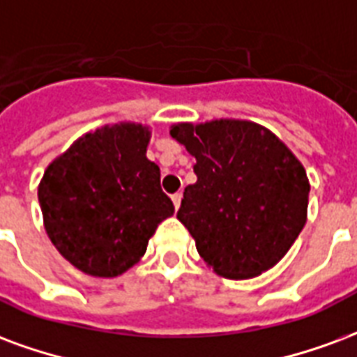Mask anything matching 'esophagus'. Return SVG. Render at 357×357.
I'll use <instances>...</instances> for the list:
<instances>
[{"mask_svg":"<svg viewBox=\"0 0 357 357\" xmlns=\"http://www.w3.org/2000/svg\"><path fill=\"white\" fill-rule=\"evenodd\" d=\"M181 197H183V195H181V192H179V191L172 195V202H174V206H176V210H178L179 204H181Z\"/></svg>","mask_w":357,"mask_h":357,"instance_id":"1","label":"esophagus"}]
</instances>
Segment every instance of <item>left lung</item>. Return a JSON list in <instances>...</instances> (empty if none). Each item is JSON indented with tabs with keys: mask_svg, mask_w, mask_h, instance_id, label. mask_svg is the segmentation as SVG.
<instances>
[{
	"mask_svg": "<svg viewBox=\"0 0 357 357\" xmlns=\"http://www.w3.org/2000/svg\"><path fill=\"white\" fill-rule=\"evenodd\" d=\"M170 134L197 158L178 219L206 265L232 280L273 268L306 223L310 185L297 157L250 121L179 123Z\"/></svg>",
	"mask_w": 357,
	"mask_h": 357,
	"instance_id": "8db88e82",
	"label": "left lung"
}]
</instances>
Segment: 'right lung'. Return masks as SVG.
<instances>
[{
  "label": "right lung",
  "mask_w": 357,
  "mask_h": 357,
  "mask_svg": "<svg viewBox=\"0 0 357 357\" xmlns=\"http://www.w3.org/2000/svg\"><path fill=\"white\" fill-rule=\"evenodd\" d=\"M149 138L134 123L104 126L45 170L38 189L45 231L84 274L113 278L128 271L174 213L158 166L145 157Z\"/></svg>",
  "instance_id": "add662e5"
}]
</instances>
